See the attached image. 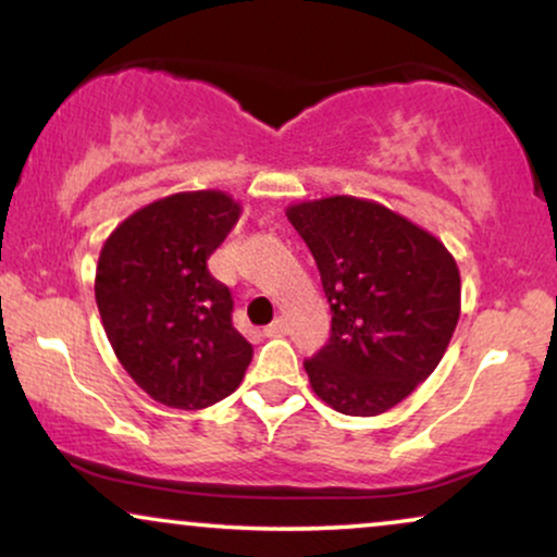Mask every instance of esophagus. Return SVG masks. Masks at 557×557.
<instances>
[{
    "instance_id": "1",
    "label": "esophagus",
    "mask_w": 557,
    "mask_h": 557,
    "mask_svg": "<svg viewBox=\"0 0 557 557\" xmlns=\"http://www.w3.org/2000/svg\"><path fill=\"white\" fill-rule=\"evenodd\" d=\"M285 332H287L285 319H274L270 327H264V335H267V337H283Z\"/></svg>"
}]
</instances>
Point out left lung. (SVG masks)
I'll return each instance as SVG.
<instances>
[{"instance_id":"1","label":"left lung","mask_w":557,"mask_h":557,"mask_svg":"<svg viewBox=\"0 0 557 557\" xmlns=\"http://www.w3.org/2000/svg\"><path fill=\"white\" fill-rule=\"evenodd\" d=\"M332 311L327 345L306 359L311 387L345 417H376L437 369L461 314V274L434 235L356 196L287 207Z\"/></svg>"}]
</instances>
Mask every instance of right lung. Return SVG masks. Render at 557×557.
Returning <instances> with one entry per match:
<instances>
[{"instance_id":"add662e5","label":"right lung","mask_w":557,"mask_h":557,"mask_svg":"<svg viewBox=\"0 0 557 557\" xmlns=\"http://www.w3.org/2000/svg\"><path fill=\"white\" fill-rule=\"evenodd\" d=\"M238 216L222 190L172 194L127 216L99 253L96 306L114 356L170 408L214 406L251 363L230 287L207 267Z\"/></svg>"}]
</instances>
